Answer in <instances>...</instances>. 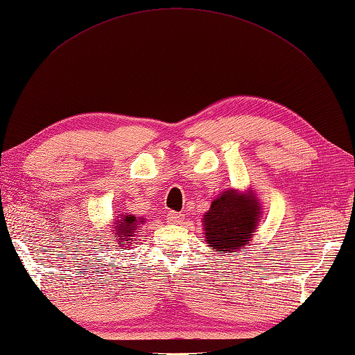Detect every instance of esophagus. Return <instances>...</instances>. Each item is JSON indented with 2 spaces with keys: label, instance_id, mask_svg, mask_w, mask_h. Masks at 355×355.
<instances>
[{
  "label": "esophagus",
  "instance_id": "1",
  "mask_svg": "<svg viewBox=\"0 0 355 355\" xmlns=\"http://www.w3.org/2000/svg\"><path fill=\"white\" fill-rule=\"evenodd\" d=\"M184 218L185 217L182 214H178V212H175V211H170L167 214V220L171 225H180L184 222Z\"/></svg>",
  "mask_w": 355,
  "mask_h": 355
}]
</instances>
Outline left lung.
<instances>
[{
    "label": "left lung",
    "instance_id": "8db88e82",
    "mask_svg": "<svg viewBox=\"0 0 355 355\" xmlns=\"http://www.w3.org/2000/svg\"><path fill=\"white\" fill-rule=\"evenodd\" d=\"M261 200L255 190L227 188L211 202L203 214V237L211 249L231 255L244 250L261 223Z\"/></svg>",
    "mask_w": 355,
    "mask_h": 355
}]
</instances>
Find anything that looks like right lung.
<instances>
[{
	"mask_svg": "<svg viewBox=\"0 0 355 355\" xmlns=\"http://www.w3.org/2000/svg\"><path fill=\"white\" fill-rule=\"evenodd\" d=\"M146 223L144 217H137L129 212H121L120 216H115L114 223L111 225V240L109 243H115L120 248H130L132 243L141 232V225Z\"/></svg>",
	"mask_w": 355,
	"mask_h": 355,
	"instance_id": "add662e5",
	"label": "right lung"
}]
</instances>
